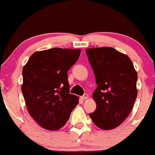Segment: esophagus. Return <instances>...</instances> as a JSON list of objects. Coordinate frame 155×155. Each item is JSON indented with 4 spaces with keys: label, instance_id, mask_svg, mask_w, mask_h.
I'll list each match as a JSON object with an SVG mask.
<instances>
[{
    "label": "esophagus",
    "instance_id": "obj_1",
    "mask_svg": "<svg viewBox=\"0 0 155 155\" xmlns=\"http://www.w3.org/2000/svg\"><path fill=\"white\" fill-rule=\"evenodd\" d=\"M88 97H89V96H88L87 94H84L83 96L81 97V99L82 100H86V99H87Z\"/></svg>",
    "mask_w": 155,
    "mask_h": 155
}]
</instances>
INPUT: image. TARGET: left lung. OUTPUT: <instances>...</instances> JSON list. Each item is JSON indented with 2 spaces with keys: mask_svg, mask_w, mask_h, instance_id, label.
<instances>
[{
  "mask_svg": "<svg viewBox=\"0 0 155 155\" xmlns=\"http://www.w3.org/2000/svg\"><path fill=\"white\" fill-rule=\"evenodd\" d=\"M86 53L97 84L93 93L97 109L89 116L100 129H113L132 110L138 75L130 58L115 48H88Z\"/></svg>",
  "mask_w": 155,
  "mask_h": 155,
  "instance_id": "left-lung-1",
  "label": "left lung"
}]
</instances>
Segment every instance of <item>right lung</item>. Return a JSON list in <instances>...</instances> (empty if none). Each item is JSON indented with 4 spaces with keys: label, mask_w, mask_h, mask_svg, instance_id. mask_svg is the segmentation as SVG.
<instances>
[{
    "label": "right lung",
    "mask_w": 155,
    "mask_h": 155,
    "mask_svg": "<svg viewBox=\"0 0 155 155\" xmlns=\"http://www.w3.org/2000/svg\"><path fill=\"white\" fill-rule=\"evenodd\" d=\"M80 54V49L60 48L36 51L23 67L21 89L27 110L44 129H61L78 104V97L70 94L68 71Z\"/></svg>",
    "instance_id": "obj_1"
}]
</instances>
